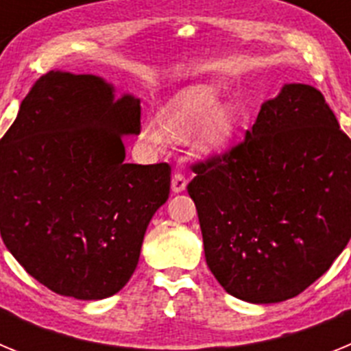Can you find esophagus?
<instances>
[{
	"label": "esophagus",
	"mask_w": 351,
	"mask_h": 351,
	"mask_svg": "<svg viewBox=\"0 0 351 351\" xmlns=\"http://www.w3.org/2000/svg\"><path fill=\"white\" fill-rule=\"evenodd\" d=\"M186 184H188V179L182 173H176L172 178V191L173 193H181L186 190Z\"/></svg>",
	"instance_id": "esophagus-1"
}]
</instances>
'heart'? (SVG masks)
<instances>
[{"mask_svg": "<svg viewBox=\"0 0 351 351\" xmlns=\"http://www.w3.org/2000/svg\"><path fill=\"white\" fill-rule=\"evenodd\" d=\"M218 91L210 86H197L181 93L163 108L161 116H149L144 123V137L151 145L163 147L170 133L182 135L198 128V142L207 151L225 147L234 133L230 105L219 104Z\"/></svg>", "mask_w": 351, "mask_h": 351, "instance_id": "b5f03b06", "label": "heart"}]
</instances>
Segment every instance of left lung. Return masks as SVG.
Instances as JSON below:
<instances>
[{
  "instance_id": "1",
  "label": "left lung",
  "mask_w": 351,
  "mask_h": 351,
  "mask_svg": "<svg viewBox=\"0 0 351 351\" xmlns=\"http://www.w3.org/2000/svg\"><path fill=\"white\" fill-rule=\"evenodd\" d=\"M193 172L206 262L237 299L299 295L348 244L351 138L313 86L287 84L243 141Z\"/></svg>"
}]
</instances>
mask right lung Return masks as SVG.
Segmentation results:
<instances>
[{
  "instance_id": "1",
  "label": "right lung",
  "mask_w": 351,
  "mask_h": 351,
  "mask_svg": "<svg viewBox=\"0 0 351 351\" xmlns=\"http://www.w3.org/2000/svg\"><path fill=\"white\" fill-rule=\"evenodd\" d=\"M141 101L95 75L49 71L0 141V234L24 271L60 295L105 299L128 283L170 165L126 163Z\"/></svg>"
}]
</instances>
